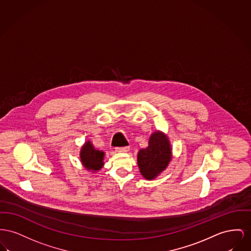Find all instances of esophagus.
I'll return each instance as SVG.
<instances>
[{"label":"esophagus","instance_id":"obj_1","mask_svg":"<svg viewBox=\"0 0 251 251\" xmlns=\"http://www.w3.org/2000/svg\"><path fill=\"white\" fill-rule=\"evenodd\" d=\"M116 151H117L118 153H126V152H128V151H129V147H127V146H126V147H120V148L116 149Z\"/></svg>","mask_w":251,"mask_h":251}]
</instances>
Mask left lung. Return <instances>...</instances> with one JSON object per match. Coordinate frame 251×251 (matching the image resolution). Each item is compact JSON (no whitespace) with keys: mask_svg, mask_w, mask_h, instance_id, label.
<instances>
[{"mask_svg":"<svg viewBox=\"0 0 251 251\" xmlns=\"http://www.w3.org/2000/svg\"><path fill=\"white\" fill-rule=\"evenodd\" d=\"M172 159V145L164 132L156 130L148 140V146L140 149L137 162L141 175L146 180H153L164 171Z\"/></svg>","mask_w":251,"mask_h":251,"instance_id":"8db88e82","label":"left lung"}]
</instances>
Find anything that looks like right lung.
<instances>
[{"label":"right lung","instance_id":"obj_1","mask_svg":"<svg viewBox=\"0 0 251 251\" xmlns=\"http://www.w3.org/2000/svg\"><path fill=\"white\" fill-rule=\"evenodd\" d=\"M79 155L83 167L93 174L100 171L105 164V152L96 149L91 141H86L81 146Z\"/></svg>","mask_w":251,"mask_h":251}]
</instances>
